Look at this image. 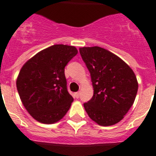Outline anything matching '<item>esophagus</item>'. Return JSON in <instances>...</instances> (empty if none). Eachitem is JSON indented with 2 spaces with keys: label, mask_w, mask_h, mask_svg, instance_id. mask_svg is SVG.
Returning a JSON list of instances; mask_svg holds the SVG:
<instances>
[{
  "label": "esophagus",
  "mask_w": 156,
  "mask_h": 156,
  "mask_svg": "<svg viewBox=\"0 0 156 156\" xmlns=\"http://www.w3.org/2000/svg\"><path fill=\"white\" fill-rule=\"evenodd\" d=\"M74 96H75V97H76V98H79L80 92H77V93H74Z\"/></svg>",
  "instance_id": "34e87169"
}]
</instances>
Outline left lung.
I'll use <instances>...</instances> for the list:
<instances>
[{
  "label": "left lung",
  "mask_w": 156,
  "mask_h": 156,
  "mask_svg": "<svg viewBox=\"0 0 156 156\" xmlns=\"http://www.w3.org/2000/svg\"><path fill=\"white\" fill-rule=\"evenodd\" d=\"M79 52L93 86V97L84 104L88 115L103 126L116 124L134 102L136 75L122 59L101 47H83Z\"/></svg>",
  "instance_id": "left-lung-1"
}]
</instances>
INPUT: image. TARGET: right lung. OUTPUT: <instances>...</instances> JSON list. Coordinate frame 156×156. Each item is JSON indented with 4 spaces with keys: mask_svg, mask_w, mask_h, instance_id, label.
Masks as SVG:
<instances>
[{
    "mask_svg": "<svg viewBox=\"0 0 156 156\" xmlns=\"http://www.w3.org/2000/svg\"><path fill=\"white\" fill-rule=\"evenodd\" d=\"M74 46L54 44L23 66L16 81L22 103L32 117L44 124L66 115L74 99L67 91L64 68L77 55Z\"/></svg>",
    "mask_w": 156,
    "mask_h": 156,
    "instance_id": "add662e5",
    "label": "right lung"
}]
</instances>
